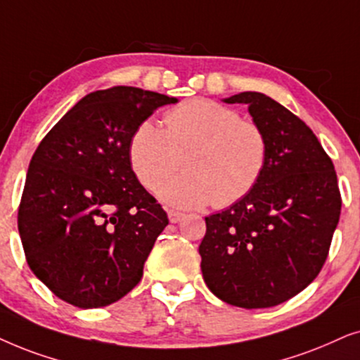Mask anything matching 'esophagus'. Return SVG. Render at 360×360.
I'll use <instances>...</instances> for the list:
<instances>
[{
  "label": "esophagus",
  "mask_w": 360,
  "mask_h": 360,
  "mask_svg": "<svg viewBox=\"0 0 360 360\" xmlns=\"http://www.w3.org/2000/svg\"><path fill=\"white\" fill-rule=\"evenodd\" d=\"M167 217H169L171 224H177L179 220L184 219L183 212H177V210H167Z\"/></svg>",
  "instance_id": "esophagus-1"
}]
</instances>
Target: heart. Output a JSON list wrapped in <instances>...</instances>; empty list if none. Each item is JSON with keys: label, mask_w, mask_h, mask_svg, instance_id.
<instances>
[{"label": "heart", "mask_w": 360, "mask_h": 360, "mask_svg": "<svg viewBox=\"0 0 360 360\" xmlns=\"http://www.w3.org/2000/svg\"><path fill=\"white\" fill-rule=\"evenodd\" d=\"M165 123V130L151 120L136 124L128 141V161L140 184L155 189L183 158L186 174L158 188L166 204L229 207L260 181L268 160L266 135L257 123L240 120L233 108L191 100L169 110Z\"/></svg>", "instance_id": "obj_1"}]
</instances>
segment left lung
<instances>
[{
  "label": "left lung",
  "mask_w": 360,
  "mask_h": 360,
  "mask_svg": "<svg viewBox=\"0 0 360 360\" xmlns=\"http://www.w3.org/2000/svg\"><path fill=\"white\" fill-rule=\"evenodd\" d=\"M224 102L248 105L266 135L268 160L250 194L205 217L200 270L227 304L271 308L303 291L323 268L341 215L338 176L311 128L283 105L260 92Z\"/></svg>",
  "instance_id": "obj_1"
}]
</instances>
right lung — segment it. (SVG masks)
Returning a JSON list of instances; mask_svg holds the SVG:
<instances>
[{"instance_id": "1", "label": "right lung", "mask_w": 360, "mask_h": 360, "mask_svg": "<svg viewBox=\"0 0 360 360\" xmlns=\"http://www.w3.org/2000/svg\"><path fill=\"white\" fill-rule=\"evenodd\" d=\"M177 98L136 87L79 100L32 155L18 212L27 265L57 298L102 308L140 283L167 215L128 161L136 124Z\"/></svg>"}]
</instances>
